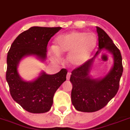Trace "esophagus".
I'll return each mask as SVG.
<instances>
[{
	"mask_svg": "<svg viewBox=\"0 0 130 130\" xmlns=\"http://www.w3.org/2000/svg\"><path fill=\"white\" fill-rule=\"evenodd\" d=\"M70 75H71V73H67V80H69V78H70Z\"/></svg>",
	"mask_w": 130,
	"mask_h": 130,
	"instance_id": "34e87169",
	"label": "esophagus"
}]
</instances>
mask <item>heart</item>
I'll list each match as a JSON object with an SVG mask.
<instances>
[{
    "mask_svg": "<svg viewBox=\"0 0 130 130\" xmlns=\"http://www.w3.org/2000/svg\"><path fill=\"white\" fill-rule=\"evenodd\" d=\"M96 44V36L94 34L73 31L59 36L50 53L54 57L68 53L67 59L69 65L77 68L83 66L90 59Z\"/></svg>",
    "mask_w": 130,
    "mask_h": 130,
    "instance_id": "obj_1",
    "label": "heart"
}]
</instances>
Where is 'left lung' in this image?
<instances>
[{
	"instance_id": "left-lung-1",
	"label": "left lung",
	"mask_w": 130,
	"mask_h": 130,
	"mask_svg": "<svg viewBox=\"0 0 130 130\" xmlns=\"http://www.w3.org/2000/svg\"><path fill=\"white\" fill-rule=\"evenodd\" d=\"M99 50L94 57L86 64L71 72V102L78 111L92 113L103 109L115 96L119 90V81L123 73L122 57L120 51L103 29L96 27ZM103 51L113 56V64L103 77L94 78L90 75L95 57Z\"/></svg>"
}]
</instances>
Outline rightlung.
Returning a JSON list of instances; mask_svg holds the SVG:
<instances>
[{"instance_id": "right-lung-1", "label": "right lung", "mask_w": 130, "mask_h": 130, "mask_svg": "<svg viewBox=\"0 0 130 130\" xmlns=\"http://www.w3.org/2000/svg\"><path fill=\"white\" fill-rule=\"evenodd\" d=\"M61 27L34 26L20 34L7 54L6 79L13 100L29 113H44L51 109L55 92L66 80L67 71L62 69L48 75L42 71L32 81L22 79L18 66L25 57L33 56L42 62L46 59L48 42Z\"/></svg>"}]
</instances>
